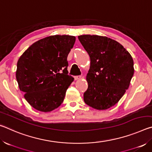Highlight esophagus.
<instances>
[{"label": "esophagus", "mask_w": 152, "mask_h": 152, "mask_svg": "<svg viewBox=\"0 0 152 152\" xmlns=\"http://www.w3.org/2000/svg\"><path fill=\"white\" fill-rule=\"evenodd\" d=\"M81 78H82L81 76H74V79H75L76 80H77L80 79Z\"/></svg>", "instance_id": "esophagus-1"}]
</instances>
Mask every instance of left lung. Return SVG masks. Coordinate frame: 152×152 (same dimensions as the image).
I'll return each mask as SVG.
<instances>
[{
	"label": "left lung",
	"mask_w": 152,
	"mask_h": 152,
	"mask_svg": "<svg viewBox=\"0 0 152 152\" xmlns=\"http://www.w3.org/2000/svg\"><path fill=\"white\" fill-rule=\"evenodd\" d=\"M78 39L91 58L84 101L95 109H109L129 86L134 74L132 56L119 42L104 36L83 35Z\"/></svg>",
	"instance_id": "1"
}]
</instances>
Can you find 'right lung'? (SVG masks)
<instances>
[{
	"label": "right lung",
	"instance_id": "1",
	"mask_svg": "<svg viewBox=\"0 0 152 152\" xmlns=\"http://www.w3.org/2000/svg\"><path fill=\"white\" fill-rule=\"evenodd\" d=\"M76 37L51 35L30 46L17 61L16 78L20 91L36 110L50 112L62 103L74 81L67 61Z\"/></svg>",
	"mask_w": 152,
	"mask_h": 152
}]
</instances>
